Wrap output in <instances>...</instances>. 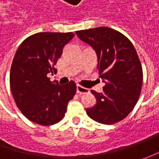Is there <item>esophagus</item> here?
I'll return each mask as SVG.
<instances>
[{
	"label": "esophagus",
	"instance_id": "obj_1",
	"mask_svg": "<svg viewBox=\"0 0 159 159\" xmlns=\"http://www.w3.org/2000/svg\"><path fill=\"white\" fill-rule=\"evenodd\" d=\"M77 93L78 94H80V95H81V94H87V93H89V90L88 89H86V88H84L82 86H80V85H78L77 86Z\"/></svg>",
	"mask_w": 159,
	"mask_h": 159
}]
</instances>
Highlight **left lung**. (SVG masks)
Instances as JSON below:
<instances>
[{
    "mask_svg": "<svg viewBox=\"0 0 159 159\" xmlns=\"http://www.w3.org/2000/svg\"><path fill=\"white\" fill-rule=\"evenodd\" d=\"M76 34L95 50L100 78L105 83L102 93L91 90L96 103L86 111L102 124L119 122L131 112L141 94L143 74L137 52L124 34L110 27L77 31Z\"/></svg>",
    "mask_w": 159,
    "mask_h": 159,
    "instance_id": "8db88e82",
    "label": "left lung"
}]
</instances>
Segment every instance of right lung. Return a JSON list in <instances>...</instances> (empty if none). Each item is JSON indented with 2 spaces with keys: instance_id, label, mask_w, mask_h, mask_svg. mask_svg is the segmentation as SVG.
I'll return each instance as SVG.
<instances>
[{
  "instance_id": "right-lung-1",
  "label": "right lung",
  "mask_w": 159,
  "mask_h": 159,
  "mask_svg": "<svg viewBox=\"0 0 159 159\" xmlns=\"http://www.w3.org/2000/svg\"><path fill=\"white\" fill-rule=\"evenodd\" d=\"M73 37L72 33H38L26 38L16 52L10 89L16 106L32 122L41 125L59 122L76 93L74 81L61 86L47 76L57 71L55 64Z\"/></svg>"
}]
</instances>
